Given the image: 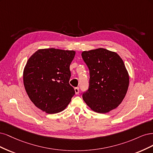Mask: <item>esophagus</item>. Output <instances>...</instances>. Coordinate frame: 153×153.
Returning a JSON list of instances; mask_svg holds the SVG:
<instances>
[{"label":"esophagus","mask_w":153,"mask_h":153,"mask_svg":"<svg viewBox=\"0 0 153 153\" xmlns=\"http://www.w3.org/2000/svg\"><path fill=\"white\" fill-rule=\"evenodd\" d=\"M74 91H75V93L76 95H77L79 92V88H74Z\"/></svg>","instance_id":"esophagus-1"}]
</instances>
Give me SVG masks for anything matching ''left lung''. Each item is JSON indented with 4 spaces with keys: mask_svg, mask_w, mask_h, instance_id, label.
Instances as JSON below:
<instances>
[{
    "mask_svg": "<svg viewBox=\"0 0 153 153\" xmlns=\"http://www.w3.org/2000/svg\"><path fill=\"white\" fill-rule=\"evenodd\" d=\"M83 60L90 70V87L82 98L90 109L98 113L116 109L124 99L130 77L117 53L104 48L82 51Z\"/></svg>",
    "mask_w": 153,
    "mask_h": 153,
    "instance_id": "8db88e82",
    "label": "left lung"
}]
</instances>
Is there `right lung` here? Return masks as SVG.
<instances>
[{"label": "right lung", "instance_id": "1", "mask_svg": "<svg viewBox=\"0 0 153 153\" xmlns=\"http://www.w3.org/2000/svg\"><path fill=\"white\" fill-rule=\"evenodd\" d=\"M74 50L40 49L28 58L23 80L30 100L39 109L55 114L65 109L75 94L69 84Z\"/></svg>", "mask_w": 153, "mask_h": 153}]
</instances>
